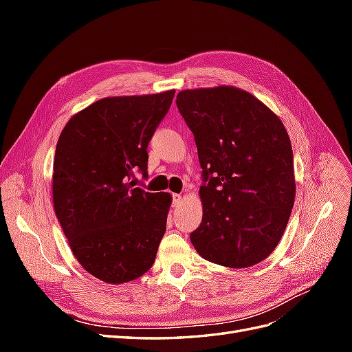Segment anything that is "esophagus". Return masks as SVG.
<instances>
[{
  "label": "esophagus",
  "instance_id": "esophagus-1",
  "mask_svg": "<svg viewBox=\"0 0 352 352\" xmlns=\"http://www.w3.org/2000/svg\"><path fill=\"white\" fill-rule=\"evenodd\" d=\"M182 195H180V194H173V206L175 207H177L179 204H180V202H182Z\"/></svg>",
  "mask_w": 352,
  "mask_h": 352
}]
</instances>
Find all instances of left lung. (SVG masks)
<instances>
[{
	"mask_svg": "<svg viewBox=\"0 0 352 352\" xmlns=\"http://www.w3.org/2000/svg\"><path fill=\"white\" fill-rule=\"evenodd\" d=\"M176 104L194 133L204 182L190 242L211 263L251 267L278 247L294 207L289 135L267 105L235 87L185 89Z\"/></svg>",
	"mask_w": 352,
	"mask_h": 352,
	"instance_id": "8db88e82",
	"label": "left lung"
}]
</instances>
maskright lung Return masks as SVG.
Returning <instances> with one entry per match:
<instances>
[{
  "label": "right lung",
  "instance_id": "1",
  "mask_svg": "<svg viewBox=\"0 0 352 352\" xmlns=\"http://www.w3.org/2000/svg\"><path fill=\"white\" fill-rule=\"evenodd\" d=\"M175 89L109 97L74 114L60 133L52 173L56 216L82 267L119 285L155 261L172 195L133 188Z\"/></svg>",
  "mask_w": 352,
  "mask_h": 352
}]
</instances>
